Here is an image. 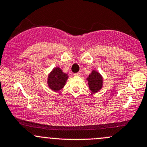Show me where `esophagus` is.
I'll use <instances>...</instances> for the list:
<instances>
[{"label":"esophagus","instance_id":"34e87169","mask_svg":"<svg viewBox=\"0 0 147 147\" xmlns=\"http://www.w3.org/2000/svg\"><path fill=\"white\" fill-rule=\"evenodd\" d=\"M74 76H75V77H79V76H80V73H79V72H77V73H75V74H74Z\"/></svg>","mask_w":147,"mask_h":147}]
</instances>
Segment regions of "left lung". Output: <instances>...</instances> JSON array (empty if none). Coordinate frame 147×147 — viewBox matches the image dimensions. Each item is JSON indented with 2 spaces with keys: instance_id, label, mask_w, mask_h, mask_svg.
<instances>
[{
  "instance_id": "obj_1",
  "label": "left lung",
  "mask_w": 147,
  "mask_h": 147,
  "mask_svg": "<svg viewBox=\"0 0 147 147\" xmlns=\"http://www.w3.org/2000/svg\"><path fill=\"white\" fill-rule=\"evenodd\" d=\"M89 89L93 93H96L102 88L103 77L102 75L97 70H93L86 78Z\"/></svg>"
}]
</instances>
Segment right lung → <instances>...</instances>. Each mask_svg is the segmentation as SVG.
I'll return each mask as SVG.
<instances>
[{"mask_svg":"<svg viewBox=\"0 0 147 147\" xmlns=\"http://www.w3.org/2000/svg\"><path fill=\"white\" fill-rule=\"evenodd\" d=\"M68 79V74L64 73L59 67H56L48 75V86L52 90L57 92L63 88Z\"/></svg>","mask_w":147,"mask_h":147,"instance_id":"right-lung-1","label":"right lung"}]
</instances>
